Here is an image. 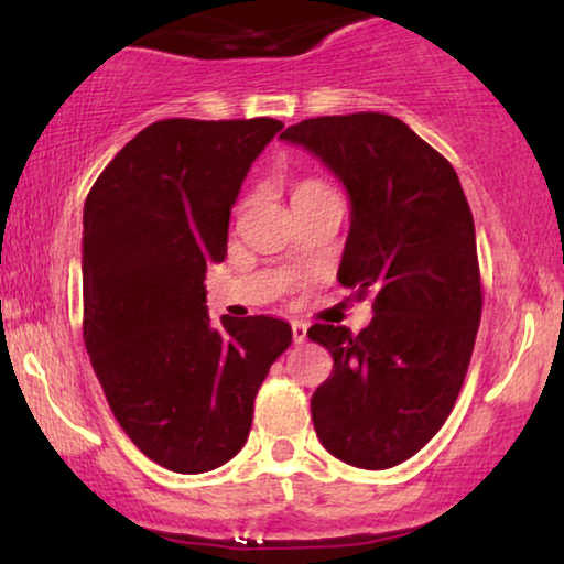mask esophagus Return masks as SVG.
I'll list each match as a JSON object with an SVG mask.
<instances>
[{
	"instance_id": "obj_1",
	"label": "esophagus",
	"mask_w": 564,
	"mask_h": 564,
	"mask_svg": "<svg viewBox=\"0 0 564 564\" xmlns=\"http://www.w3.org/2000/svg\"><path fill=\"white\" fill-rule=\"evenodd\" d=\"M292 338H295V344H303L307 338V326L303 321H295L292 323Z\"/></svg>"
}]
</instances>
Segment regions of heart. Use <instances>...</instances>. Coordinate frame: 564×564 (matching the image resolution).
<instances>
[{
	"label": "heart",
	"mask_w": 564,
	"mask_h": 564,
	"mask_svg": "<svg viewBox=\"0 0 564 564\" xmlns=\"http://www.w3.org/2000/svg\"><path fill=\"white\" fill-rule=\"evenodd\" d=\"M303 184H311V182H303ZM297 187H300V184H297Z\"/></svg>",
	"instance_id": "obj_1"
}]
</instances>
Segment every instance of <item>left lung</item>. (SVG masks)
<instances>
[{
    "instance_id": "8db88e82",
    "label": "left lung",
    "mask_w": 564,
    "mask_h": 564,
    "mask_svg": "<svg viewBox=\"0 0 564 564\" xmlns=\"http://www.w3.org/2000/svg\"><path fill=\"white\" fill-rule=\"evenodd\" d=\"M280 138L349 192L338 282L375 311L359 334L307 330L334 357L311 400L315 434L346 465L395 467L434 438L465 384L482 315L473 210L449 161L392 115H326Z\"/></svg>"
}]
</instances>
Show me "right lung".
<instances>
[{"label":"right lung","instance_id":"1","mask_svg":"<svg viewBox=\"0 0 564 564\" xmlns=\"http://www.w3.org/2000/svg\"><path fill=\"white\" fill-rule=\"evenodd\" d=\"M280 120L169 118L143 128L84 203V344L138 449L182 475L234 459L269 367L292 344L269 315L213 326L205 272L251 161Z\"/></svg>","mask_w":564,"mask_h":564}]
</instances>
